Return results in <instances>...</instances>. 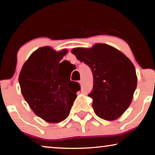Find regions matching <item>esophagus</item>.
Listing matches in <instances>:
<instances>
[{
	"instance_id": "1",
	"label": "esophagus",
	"mask_w": 155,
	"mask_h": 155,
	"mask_svg": "<svg viewBox=\"0 0 155 155\" xmlns=\"http://www.w3.org/2000/svg\"><path fill=\"white\" fill-rule=\"evenodd\" d=\"M79 83H80V85H82V80H80V81H79Z\"/></svg>"
}]
</instances>
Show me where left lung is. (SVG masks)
Segmentation results:
<instances>
[{
	"label": "left lung",
	"instance_id": "1",
	"mask_svg": "<svg viewBox=\"0 0 155 155\" xmlns=\"http://www.w3.org/2000/svg\"><path fill=\"white\" fill-rule=\"evenodd\" d=\"M72 54L91 68L93 89L88 95L99 117L117 119L132 101L137 78L134 65L122 52L105 44L92 48H75Z\"/></svg>",
	"mask_w": 155,
	"mask_h": 155
}]
</instances>
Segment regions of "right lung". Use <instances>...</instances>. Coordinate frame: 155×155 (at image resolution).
Here are the masks:
<instances>
[{"label": "right lung", "instance_id": "right-lung-1", "mask_svg": "<svg viewBox=\"0 0 155 155\" xmlns=\"http://www.w3.org/2000/svg\"><path fill=\"white\" fill-rule=\"evenodd\" d=\"M67 49L56 51L44 46L34 51L19 75L21 92L36 115L48 123H59L69 116L80 90L71 75L59 69Z\"/></svg>", "mask_w": 155, "mask_h": 155}]
</instances>
